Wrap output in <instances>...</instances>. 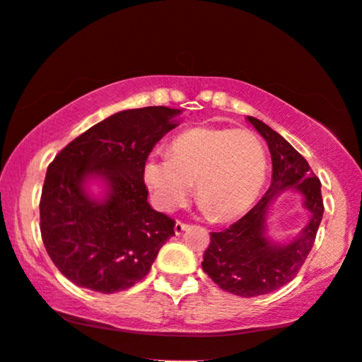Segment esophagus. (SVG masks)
<instances>
[{
  "label": "esophagus",
  "instance_id": "obj_1",
  "mask_svg": "<svg viewBox=\"0 0 362 362\" xmlns=\"http://www.w3.org/2000/svg\"><path fill=\"white\" fill-rule=\"evenodd\" d=\"M187 223H184V221H177L175 223V226H173V230H175V235H182L184 233V231L187 230Z\"/></svg>",
  "mask_w": 362,
  "mask_h": 362
}]
</instances>
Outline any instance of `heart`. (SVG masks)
<instances>
[{"label":"heart","mask_w":362,"mask_h":362,"mask_svg":"<svg viewBox=\"0 0 362 362\" xmlns=\"http://www.w3.org/2000/svg\"><path fill=\"white\" fill-rule=\"evenodd\" d=\"M267 165L262 141L247 129L197 127L172 142L170 156L152 153L144 180L162 211L184 205L197 182L202 210L226 221L253 205Z\"/></svg>","instance_id":"1"}]
</instances>
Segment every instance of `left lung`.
Instances as JSON below:
<instances>
[{
    "mask_svg": "<svg viewBox=\"0 0 362 362\" xmlns=\"http://www.w3.org/2000/svg\"><path fill=\"white\" fill-rule=\"evenodd\" d=\"M248 122L268 144L273 163L272 184L262 200L230 228L211 231L202 262L204 272L221 290L243 298L267 295L296 276L315 245L325 211L321 182L305 157L262 120L248 115ZM288 188L300 192L310 221L295 240L276 244L266 235L267 211Z\"/></svg>",
    "mask_w": 362,
    "mask_h": 362,
    "instance_id": "left-lung-1",
    "label": "left lung"
}]
</instances>
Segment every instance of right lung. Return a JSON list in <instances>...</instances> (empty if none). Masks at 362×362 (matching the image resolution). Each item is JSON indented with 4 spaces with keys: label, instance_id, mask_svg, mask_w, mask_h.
Returning <instances> with one entry per match:
<instances>
[{
    "label": "right lung",
    "instance_id": "add662e5",
    "mask_svg": "<svg viewBox=\"0 0 362 362\" xmlns=\"http://www.w3.org/2000/svg\"><path fill=\"white\" fill-rule=\"evenodd\" d=\"M182 110L129 109L93 125L49 163L40 202V228L57 269L81 288L105 293L141 281L172 237L170 216L148 205L144 165ZM106 187L94 199L85 184Z\"/></svg>",
    "mask_w": 362,
    "mask_h": 362
}]
</instances>
